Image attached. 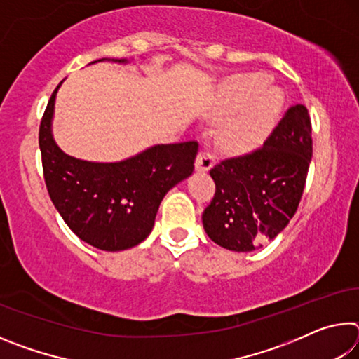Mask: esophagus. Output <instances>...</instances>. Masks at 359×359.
<instances>
[{
    "label": "esophagus",
    "instance_id": "esophagus-1",
    "mask_svg": "<svg viewBox=\"0 0 359 359\" xmlns=\"http://www.w3.org/2000/svg\"><path fill=\"white\" fill-rule=\"evenodd\" d=\"M215 165V158L212 154L205 150H201L196 156V161H194V166H196L198 171H209V169Z\"/></svg>",
    "mask_w": 359,
    "mask_h": 359
}]
</instances>
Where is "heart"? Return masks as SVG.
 Here are the masks:
<instances>
[{
    "label": "heart",
    "mask_w": 359,
    "mask_h": 359,
    "mask_svg": "<svg viewBox=\"0 0 359 359\" xmlns=\"http://www.w3.org/2000/svg\"><path fill=\"white\" fill-rule=\"evenodd\" d=\"M271 79L259 72L241 74L223 85L218 92L210 118L223 120L234 115L222 126L218 144L229 154H245L263 144L280 120L285 95L278 87H269Z\"/></svg>",
    "instance_id": "obj_1"
}]
</instances>
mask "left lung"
<instances>
[{
  "mask_svg": "<svg viewBox=\"0 0 359 359\" xmlns=\"http://www.w3.org/2000/svg\"><path fill=\"white\" fill-rule=\"evenodd\" d=\"M311 160V117L296 104L263 147L210 169L217 190L203 214L209 238L233 252H252L276 239L296 214Z\"/></svg>",
  "mask_w": 359,
  "mask_h": 359,
  "instance_id": "8db88e82",
  "label": "left lung"
}]
</instances>
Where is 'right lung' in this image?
<instances>
[{
    "label": "right lung",
    "instance_id": "1",
    "mask_svg": "<svg viewBox=\"0 0 359 359\" xmlns=\"http://www.w3.org/2000/svg\"><path fill=\"white\" fill-rule=\"evenodd\" d=\"M98 62L128 63L101 58ZM48 100L39 128L46 187L53 205L79 239L100 250L120 252L141 244L151 233L165 194L190 177L198 142L158 144L115 163L74 158L52 135L58 88Z\"/></svg>",
    "mask_w": 359,
    "mask_h": 359
}]
</instances>
